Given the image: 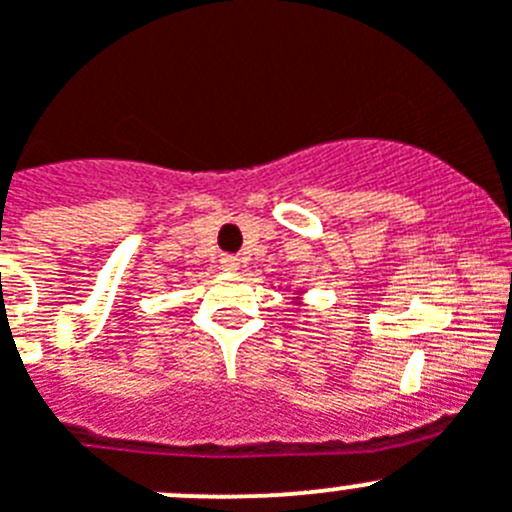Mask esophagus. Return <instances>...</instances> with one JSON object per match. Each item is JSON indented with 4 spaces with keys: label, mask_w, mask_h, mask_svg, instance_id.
<instances>
[{
    "label": "esophagus",
    "mask_w": 512,
    "mask_h": 512,
    "mask_svg": "<svg viewBox=\"0 0 512 512\" xmlns=\"http://www.w3.org/2000/svg\"><path fill=\"white\" fill-rule=\"evenodd\" d=\"M219 267L227 272H234L237 267H240V257H234V255H222V260H219Z\"/></svg>",
    "instance_id": "34e87169"
}]
</instances>
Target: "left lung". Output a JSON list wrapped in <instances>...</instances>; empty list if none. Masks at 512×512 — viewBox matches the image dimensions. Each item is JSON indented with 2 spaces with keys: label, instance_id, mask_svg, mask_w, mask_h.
<instances>
[{
  "label": "left lung",
  "instance_id": "left-lung-1",
  "mask_svg": "<svg viewBox=\"0 0 512 512\" xmlns=\"http://www.w3.org/2000/svg\"><path fill=\"white\" fill-rule=\"evenodd\" d=\"M293 295H300V293H293ZM295 300V305H300V298H293Z\"/></svg>",
  "mask_w": 512,
  "mask_h": 512
}]
</instances>
